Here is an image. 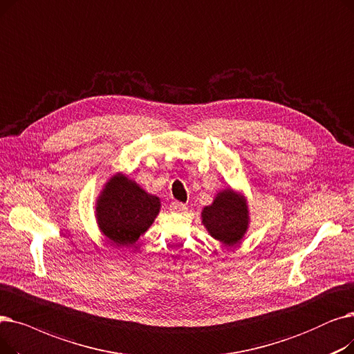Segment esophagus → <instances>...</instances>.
Wrapping results in <instances>:
<instances>
[{"label":"esophagus","instance_id":"obj_1","mask_svg":"<svg viewBox=\"0 0 354 354\" xmlns=\"http://www.w3.org/2000/svg\"><path fill=\"white\" fill-rule=\"evenodd\" d=\"M170 210H173L176 213H183L187 210V206L184 203H180V201H173V203L170 205Z\"/></svg>","mask_w":354,"mask_h":354}]
</instances>
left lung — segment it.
<instances>
[{"label": "left lung", "mask_w": 354, "mask_h": 354, "mask_svg": "<svg viewBox=\"0 0 354 354\" xmlns=\"http://www.w3.org/2000/svg\"><path fill=\"white\" fill-rule=\"evenodd\" d=\"M243 197L230 189L218 193L213 203L201 213L203 225L212 236L225 245H236L248 229L249 216Z\"/></svg>", "instance_id": "left-lung-1"}]
</instances>
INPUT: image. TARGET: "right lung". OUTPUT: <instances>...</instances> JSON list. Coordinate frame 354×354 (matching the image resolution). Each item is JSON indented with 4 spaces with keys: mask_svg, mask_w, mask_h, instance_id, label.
Returning a JSON list of instances; mask_svg holds the SVG:
<instances>
[{
    "mask_svg": "<svg viewBox=\"0 0 354 354\" xmlns=\"http://www.w3.org/2000/svg\"><path fill=\"white\" fill-rule=\"evenodd\" d=\"M160 206L158 197L148 194L128 177L116 174L106 183L96 203L99 229L116 246H129L153 225Z\"/></svg>",
    "mask_w": 354,
    "mask_h": 354,
    "instance_id": "obj_1",
    "label": "right lung"
}]
</instances>
